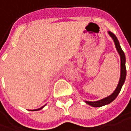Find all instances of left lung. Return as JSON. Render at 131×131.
Segmentation results:
<instances>
[{"label":"left lung","mask_w":131,"mask_h":131,"mask_svg":"<svg viewBox=\"0 0 131 131\" xmlns=\"http://www.w3.org/2000/svg\"><path fill=\"white\" fill-rule=\"evenodd\" d=\"M107 33L113 40L115 48H116L117 51H118V53L120 55V57H121V75H120V80H119V82H118L117 88L110 95L107 96L103 99L97 100V101H84V103H87L89 105L92 107H95L104 106L105 105H108L110 103H112L117 97L119 92H121V90L122 87L125 82V77H126V69H125V61L126 60H125V54H124L123 51L122 50L120 43H119L115 35L110 31H107Z\"/></svg>","instance_id":"obj_1"}]
</instances>
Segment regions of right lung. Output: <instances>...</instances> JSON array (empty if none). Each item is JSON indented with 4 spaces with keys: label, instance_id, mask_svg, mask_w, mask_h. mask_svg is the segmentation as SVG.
Listing matches in <instances>:
<instances>
[{
    "label": "right lung",
    "instance_id": "1",
    "mask_svg": "<svg viewBox=\"0 0 131 131\" xmlns=\"http://www.w3.org/2000/svg\"><path fill=\"white\" fill-rule=\"evenodd\" d=\"M46 105H47V104H46ZM46 105H43V106H42V107H40V108H39V109H35V110H34V111H36V110H41V109L43 108V107L46 106Z\"/></svg>",
    "mask_w": 131,
    "mask_h": 131
}]
</instances>
